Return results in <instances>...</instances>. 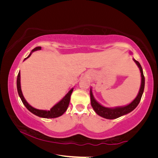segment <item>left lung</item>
Returning a JSON list of instances; mask_svg holds the SVG:
<instances>
[{
	"label": "left lung",
	"mask_w": 158,
	"mask_h": 158,
	"mask_svg": "<svg viewBox=\"0 0 158 158\" xmlns=\"http://www.w3.org/2000/svg\"><path fill=\"white\" fill-rule=\"evenodd\" d=\"M134 61L136 63V64L138 65L139 68L140 72H141V84L140 87L139 92V94L137 96L135 100H134L132 102H131L130 105H128L125 106H123V107H117L114 109H110V108H106L105 106H102L100 105L97 101H96L94 98H93L92 90H90V102H91V105L93 106L94 111L97 113L99 116L105 118L106 119H115L117 118L121 117L123 116L125 114H127L130 113L132 111H133L136 107H137L139 103L140 102V100L142 97L143 90H144V85H145V78H144L143 73V69L140 63L138 62L137 60L135 59H133Z\"/></svg>",
	"instance_id": "obj_1"
}]
</instances>
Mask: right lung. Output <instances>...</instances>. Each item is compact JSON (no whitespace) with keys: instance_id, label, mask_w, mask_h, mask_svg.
Returning a JSON list of instances; mask_svg holds the SVG:
<instances>
[{"instance_id":"1","label":"right lung","mask_w":158,"mask_h":158,"mask_svg":"<svg viewBox=\"0 0 158 158\" xmlns=\"http://www.w3.org/2000/svg\"><path fill=\"white\" fill-rule=\"evenodd\" d=\"M39 49H41V47H35V49L32 50V52ZM31 55V53L27 58H25V59L28 58ZM17 91L19 93V97L21 98V101H22L23 104L25 105L26 107L28 109V111H30L31 113L36 115L37 116L42 117V118H57L58 116H62V115L66 111L68 107L69 101H70V96H71L72 93L73 91V89L69 90V91L68 93V94H67L65 97H64L62 100L59 102L57 103L55 106H53L49 111H44V110H39V109L33 108V106H31L30 105H29L27 102L26 101L24 98H23L22 92H21V89L20 72L19 73L18 76H17Z\"/></svg>"}]
</instances>
